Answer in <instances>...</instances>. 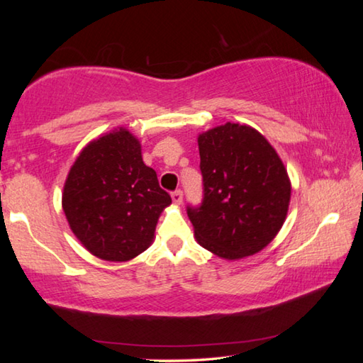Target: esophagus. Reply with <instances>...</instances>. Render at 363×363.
I'll return each mask as SVG.
<instances>
[{
	"label": "esophagus",
	"instance_id": "obj_1",
	"mask_svg": "<svg viewBox=\"0 0 363 363\" xmlns=\"http://www.w3.org/2000/svg\"><path fill=\"white\" fill-rule=\"evenodd\" d=\"M171 199H173V201L176 205L182 203V190L181 189H176L174 192H171Z\"/></svg>",
	"mask_w": 363,
	"mask_h": 363
}]
</instances>
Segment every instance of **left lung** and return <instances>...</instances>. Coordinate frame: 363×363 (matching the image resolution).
I'll return each instance as SVG.
<instances>
[{
  "mask_svg": "<svg viewBox=\"0 0 363 363\" xmlns=\"http://www.w3.org/2000/svg\"><path fill=\"white\" fill-rule=\"evenodd\" d=\"M203 199L187 205L201 247L240 259L272 242L286 218L291 186L277 152L256 130L237 123L200 134Z\"/></svg>",
  "mask_w": 363,
  "mask_h": 363,
  "instance_id": "8db88e82",
  "label": "left lung"
}]
</instances>
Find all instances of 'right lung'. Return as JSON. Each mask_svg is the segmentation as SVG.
<instances>
[{
  "label": "right lung",
  "mask_w": 363,
  "mask_h": 363,
  "mask_svg": "<svg viewBox=\"0 0 363 363\" xmlns=\"http://www.w3.org/2000/svg\"><path fill=\"white\" fill-rule=\"evenodd\" d=\"M171 196L140 155L139 140L116 130L79 153L65 181L62 206L70 229L94 256L130 261L149 248Z\"/></svg>",
  "instance_id": "add662e5"
}]
</instances>
